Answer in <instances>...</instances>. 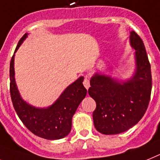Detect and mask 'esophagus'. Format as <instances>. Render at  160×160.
Instances as JSON below:
<instances>
[{"label":"esophagus","mask_w":160,"mask_h":160,"mask_svg":"<svg viewBox=\"0 0 160 160\" xmlns=\"http://www.w3.org/2000/svg\"><path fill=\"white\" fill-rule=\"evenodd\" d=\"M83 84H84V86L85 87V88H86V89H88V88L90 87V84H89V80H88V79L87 77H85V79H84Z\"/></svg>","instance_id":"1"}]
</instances>
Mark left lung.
<instances>
[{"mask_svg":"<svg viewBox=\"0 0 160 160\" xmlns=\"http://www.w3.org/2000/svg\"><path fill=\"white\" fill-rule=\"evenodd\" d=\"M130 45L135 50V70L126 80L97 72L90 79L88 94L96 102L93 123L99 132L113 135L125 132L143 117L151 98L152 79L146 48L134 31Z\"/></svg>","mask_w":160,"mask_h":160,"instance_id":"obj_1","label":"left lung"}]
</instances>
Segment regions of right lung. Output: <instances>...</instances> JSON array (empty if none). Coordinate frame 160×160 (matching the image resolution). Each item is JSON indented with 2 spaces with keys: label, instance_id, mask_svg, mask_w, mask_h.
I'll return each instance as SVG.
<instances>
[{
  "label": "right lung",
  "instance_id": "1",
  "mask_svg": "<svg viewBox=\"0 0 160 160\" xmlns=\"http://www.w3.org/2000/svg\"><path fill=\"white\" fill-rule=\"evenodd\" d=\"M28 34L20 39L14 53ZM10 95L16 113L32 133L47 140H58L68 136L72 129V121L81 101L87 94L80 76L62 92L59 98L48 107H36L24 101L20 95L14 77V54L9 67Z\"/></svg>",
  "mask_w": 160,
  "mask_h": 160
}]
</instances>
